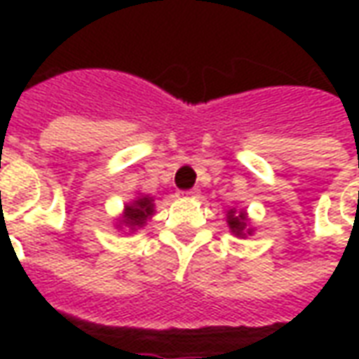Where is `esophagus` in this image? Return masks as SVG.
I'll return each mask as SVG.
<instances>
[{
    "instance_id": "obj_1",
    "label": "esophagus",
    "mask_w": 359,
    "mask_h": 359,
    "mask_svg": "<svg viewBox=\"0 0 359 359\" xmlns=\"http://www.w3.org/2000/svg\"><path fill=\"white\" fill-rule=\"evenodd\" d=\"M182 194H184V196H198V190H196V188H194V190H184Z\"/></svg>"
}]
</instances>
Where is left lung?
Returning <instances> with one entry per match:
<instances>
[{
    "mask_svg": "<svg viewBox=\"0 0 359 359\" xmlns=\"http://www.w3.org/2000/svg\"><path fill=\"white\" fill-rule=\"evenodd\" d=\"M226 223L231 226V231L234 234H238V236H244V229H246V217H244V213H236L234 210L229 211V215H226Z\"/></svg>",
    "mask_w": 359,
    "mask_h": 359,
    "instance_id": "1",
    "label": "left lung"
}]
</instances>
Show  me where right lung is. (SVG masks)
<instances>
[{"label": "right lung", "instance_id": "1", "mask_svg": "<svg viewBox=\"0 0 359 359\" xmlns=\"http://www.w3.org/2000/svg\"><path fill=\"white\" fill-rule=\"evenodd\" d=\"M154 213V203L149 198H140L130 205H126V225L134 229V226H144L146 219Z\"/></svg>", "mask_w": 359, "mask_h": 359}]
</instances>
